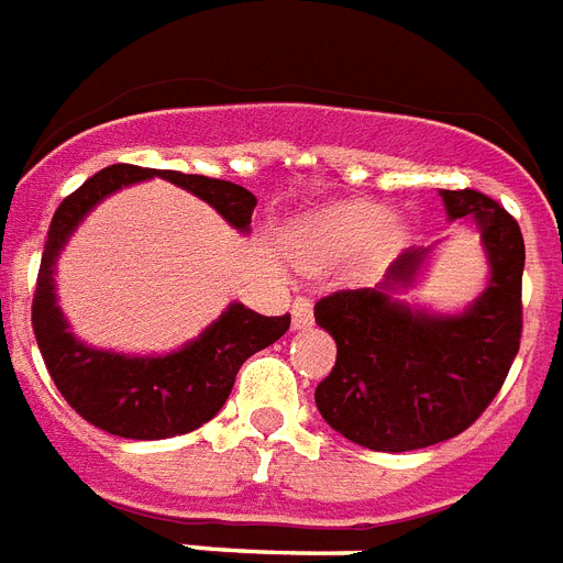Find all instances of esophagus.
<instances>
[{
  "label": "esophagus",
  "mask_w": 563,
  "mask_h": 563,
  "mask_svg": "<svg viewBox=\"0 0 563 563\" xmlns=\"http://www.w3.org/2000/svg\"><path fill=\"white\" fill-rule=\"evenodd\" d=\"M291 327H295V330H307V327H312V300L298 298L291 303Z\"/></svg>",
  "instance_id": "34e87169"
}]
</instances>
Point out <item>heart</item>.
<instances>
[{
    "instance_id": "1",
    "label": "heart",
    "mask_w": 563,
    "mask_h": 563,
    "mask_svg": "<svg viewBox=\"0 0 563 563\" xmlns=\"http://www.w3.org/2000/svg\"><path fill=\"white\" fill-rule=\"evenodd\" d=\"M402 230L379 203L339 201L309 212L291 230V251L309 265H327L356 254L368 245L374 254H388L400 242Z\"/></svg>"
}]
</instances>
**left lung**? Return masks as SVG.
Returning <instances> with one entry per match:
<instances>
[{"instance_id":"left-lung-1","label":"left lung","mask_w":563,"mask_h":563,"mask_svg":"<svg viewBox=\"0 0 563 563\" xmlns=\"http://www.w3.org/2000/svg\"><path fill=\"white\" fill-rule=\"evenodd\" d=\"M446 216H473L490 263L488 289L462 316H432L394 298L415 283L423 247L402 251L376 289H342L316 303L335 339V365L316 388L321 418L353 444L406 453L471 427L506 383L523 333L520 224L476 189H441Z\"/></svg>"}]
</instances>
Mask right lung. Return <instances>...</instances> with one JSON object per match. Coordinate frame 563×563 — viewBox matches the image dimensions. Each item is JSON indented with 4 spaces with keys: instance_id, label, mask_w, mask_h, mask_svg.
I'll return each mask as SVG.
<instances>
[{
    "instance_id": "right-lung-1",
    "label": "right lung",
    "mask_w": 563,
    "mask_h": 563,
    "mask_svg": "<svg viewBox=\"0 0 563 563\" xmlns=\"http://www.w3.org/2000/svg\"><path fill=\"white\" fill-rule=\"evenodd\" d=\"M148 178L172 180L175 187L189 189L212 210H219L221 219L236 230H251L256 198L245 187L203 175L117 163L84 180L55 210L31 303L37 347L64 400L92 427L136 441L184 435L216 418L230 397L242 362L277 342L291 324L289 316L268 318L242 303H230L219 321H212L195 342L184 344L169 356H122L96 351L69 333L64 312L57 307L52 277L60 247L101 198Z\"/></svg>"
}]
</instances>
